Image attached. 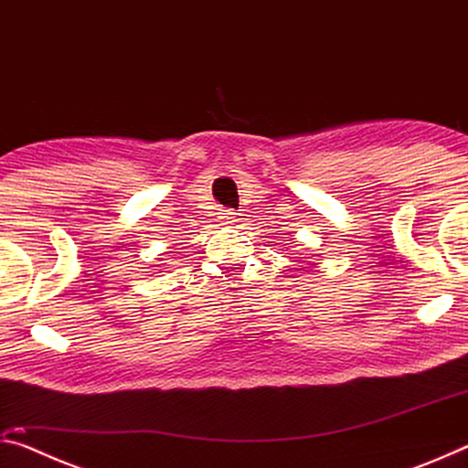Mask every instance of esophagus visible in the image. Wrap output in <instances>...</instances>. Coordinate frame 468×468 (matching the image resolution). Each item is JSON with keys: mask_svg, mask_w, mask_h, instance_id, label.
Segmentation results:
<instances>
[{"mask_svg": "<svg viewBox=\"0 0 468 468\" xmlns=\"http://www.w3.org/2000/svg\"><path fill=\"white\" fill-rule=\"evenodd\" d=\"M218 218H220V223L223 225H235L237 220H239V212H235L233 208H225V210H220L218 212Z\"/></svg>", "mask_w": 468, "mask_h": 468, "instance_id": "obj_1", "label": "esophagus"}]
</instances>
